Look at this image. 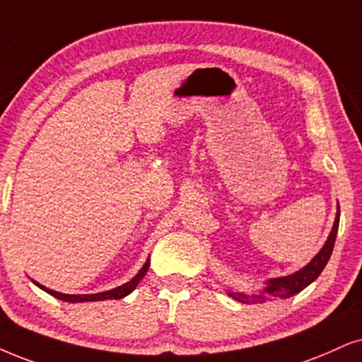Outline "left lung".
Listing matches in <instances>:
<instances>
[{"instance_id":"1","label":"left lung","mask_w":362,"mask_h":362,"mask_svg":"<svg viewBox=\"0 0 362 362\" xmlns=\"http://www.w3.org/2000/svg\"><path fill=\"white\" fill-rule=\"evenodd\" d=\"M339 205H337V215L336 221H334L332 230L329 234L326 244L322 245V249L319 250V254L310 260V262L305 265V267L300 269L291 276L286 277H277V279H271L265 284V287L262 289L260 294H242V292H234L228 291V296L232 299L239 300L242 304H249V303H264L265 297H281V299H289V297L299 294L300 291L305 289L310 282H314L315 279L321 276V272L326 267L329 257H331L332 249H334V242H336V235H337V228H339Z\"/></svg>"}]
</instances>
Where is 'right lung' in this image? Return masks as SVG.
Returning <instances> with one entry per match:
<instances>
[{
    "mask_svg": "<svg viewBox=\"0 0 362 362\" xmlns=\"http://www.w3.org/2000/svg\"><path fill=\"white\" fill-rule=\"evenodd\" d=\"M148 267H150V259H147V262L144 264V267L140 269L139 274H136V276L132 279V281H128L127 284H123V286H118L112 291L98 292V294H63V292H57V291L48 289V287L41 286V284H38L36 281H33V282L40 287V289H43L45 292H48V294H52L53 297H57V299H59V300H65V303H97V300L122 299V297L130 294V292L134 291L136 286H139V282L141 281V279L145 277V274H147Z\"/></svg>",
    "mask_w": 362,
    "mask_h": 362,
    "instance_id": "obj_1",
    "label": "right lung"
}]
</instances>
